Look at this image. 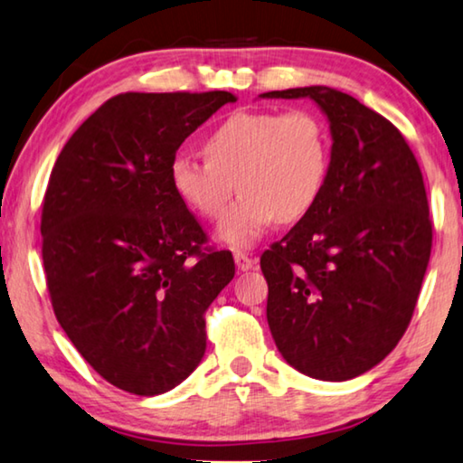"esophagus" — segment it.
I'll use <instances>...</instances> for the list:
<instances>
[{
	"instance_id": "esophagus-1",
	"label": "esophagus",
	"mask_w": 463,
	"mask_h": 463,
	"mask_svg": "<svg viewBox=\"0 0 463 463\" xmlns=\"http://www.w3.org/2000/svg\"><path fill=\"white\" fill-rule=\"evenodd\" d=\"M234 263H237V268L241 271L255 269V266H258V261H255L253 258H249V255H245V253H234Z\"/></svg>"
}]
</instances>
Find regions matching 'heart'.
Instances as JSON below:
<instances>
[{
  "label": "heart",
  "instance_id": "1",
  "mask_svg": "<svg viewBox=\"0 0 463 463\" xmlns=\"http://www.w3.org/2000/svg\"><path fill=\"white\" fill-rule=\"evenodd\" d=\"M203 152L208 160L173 158L168 177L175 194L200 216L220 220L234 192H243L218 239L249 249L276 220L297 222L313 210L327 181L332 142L321 117L307 109L241 111L210 131Z\"/></svg>",
  "mask_w": 463,
  "mask_h": 463
}]
</instances>
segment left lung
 I'll return each instance as SVG.
<instances>
[{"label":"left lung","mask_w":463,"mask_h":463,"mask_svg":"<svg viewBox=\"0 0 463 463\" xmlns=\"http://www.w3.org/2000/svg\"><path fill=\"white\" fill-rule=\"evenodd\" d=\"M261 97L315 100L332 134L317 203L261 255L269 332L303 375L354 379L412 319L432 245L420 166L400 129L346 92L305 86Z\"/></svg>","instance_id":"8db88e82"}]
</instances>
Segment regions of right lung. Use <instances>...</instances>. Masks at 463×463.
<instances>
[{
    "label": "right lung",
    "mask_w": 463,
    "mask_h": 463,
    "mask_svg": "<svg viewBox=\"0 0 463 463\" xmlns=\"http://www.w3.org/2000/svg\"><path fill=\"white\" fill-rule=\"evenodd\" d=\"M234 100L224 90L117 94L51 171L41 216L51 305L84 361L123 392H171L205 352L203 315L234 261L203 247L168 168L185 137Z\"/></svg>",
    "instance_id": "obj_1"
}]
</instances>
